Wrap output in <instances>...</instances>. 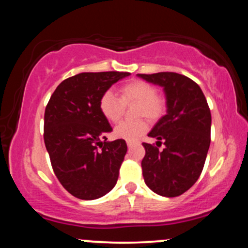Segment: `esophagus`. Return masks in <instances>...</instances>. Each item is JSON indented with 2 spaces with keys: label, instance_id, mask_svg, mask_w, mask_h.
<instances>
[{
  "label": "esophagus",
  "instance_id": "34e87169",
  "mask_svg": "<svg viewBox=\"0 0 248 248\" xmlns=\"http://www.w3.org/2000/svg\"><path fill=\"white\" fill-rule=\"evenodd\" d=\"M138 143V142H134V141H127V146L128 147H133L134 144H136Z\"/></svg>",
  "mask_w": 248,
  "mask_h": 248
}]
</instances>
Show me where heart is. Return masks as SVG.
Listing matches in <instances>:
<instances>
[{"instance_id": "1", "label": "heart", "mask_w": 248, "mask_h": 248, "mask_svg": "<svg viewBox=\"0 0 248 248\" xmlns=\"http://www.w3.org/2000/svg\"><path fill=\"white\" fill-rule=\"evenodd\" d=\"M120 98L112 91L102 93L99 100V109L102 116L109 122H118L122 118L124 106L138 104L135 114L138 118L146 116L150 121H157L166 112L167 101L163 96L157 94V90L144 80H132L126 82L119 90ZM149 128V124L144 119L135 121H122L114 128V135L127 141L140 139Z\"/></svg>"}]
</instances>
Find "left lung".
Returning a JSON list of instances; mask_svg holds the SVG:
<instances>
[{
  "mask_svg": "<svg viewBox=\"0 0 248 248\" xmlns=\"http://www.w3.org/2000/svg\"><path fill=\"white\" fill-rule=\"evenodd\" d=\"M139 77L163 87L168 107L148 134L157 139L156 146L142 143V175L154 192L177 197L197 182L204 168L211 142V112L201 87L186 76L158 72ZM162 143L165 149L158 151Z\"/></svg>",
  "mask_w": 248,
  "mask_h": 248,
  "instance_id": "left-lung-1",
  "label": "left lung"
}]
</instances>
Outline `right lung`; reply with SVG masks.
<instances>
[{"mask_svg": "<svg viewBox=\"0 0 248 248\" xmlns=\"http://www.w3.org/2000/svg\"><path fill=\"white\" fill-rule=\"evenodd\" d=\"M130 73L84 72L65 79L44 114V142L53 172L71 195L100 198L114 187L127 153L126 141L107 142L112 132L99 109L102 93Z\"/></svg>", "mask_w": 248, "mask_h": 248, "instance_id": "right-lung-1", "label": "right lung"}]
</instances>
